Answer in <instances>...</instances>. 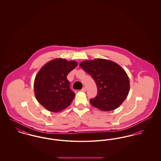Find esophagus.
I'll return each mask as SVG.
<instances>
[{"mask_svg": "<svg viewBox=\"0 0 161 161\" xmlns=\"http://www.w3.org/2000/svg\"><path fill=\"white\" fill-rule=\"evenodd\" d=\"M81 91H83V92H86V88L84 87H83V89H81Z\"/></svg>", "mask_w": 161, "mask_h": 161, "instance_id": "esophagus-1", "label": "esophagus"}]
</instances>
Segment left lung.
<instances>
[{"instance_id":"obj_1","label":"left lung","mask_w":161,"mask_h":161,"mask_svg":"<svg viewBox=\"0 0 161 161\" xmlns=\"http://www.w3.org/2000/svg\"><path fill=\"white\" fill-rule=\"evenodd\" d=\"M80 66L97 84V95L90 100L92 106L104 112L120 106L130 90L129 78L124 69L115 62L103 58L85 60Z\"/></svg>"}]
</instances>
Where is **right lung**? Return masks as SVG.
Instances as JSON below:
<instances>
[{
  "label": "right lung",
  "instance_id": "right-lung-1",
  "mask_svg": "<svg viewBox=\"0 0 161 161\" xmlns=\"http://www.w3.org/2000/svg\"><path fill=\"white\" fill-rule=\"evenodd\" d=\"M78 63L57 58L46 63L35 77L34 91L38 103L51 112L57 113L71 104L75 93L70 89L66 76Z\"/></svg>",
  "mask_w": 161,
  "mask_h": 161
}]
</instances>
